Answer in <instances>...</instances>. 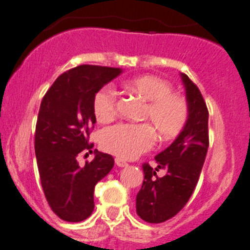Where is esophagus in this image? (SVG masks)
Returning <instances> with one entry per match:
<instances>
[{"label": "esophagus", "mask_w": 250, "mask_h": 250, "mask_svg": "<svg viewBox=\"0 0 250 250\" xmlns=\"http://www.w3.org/2000/svg\"><path fill=\"white\" fill-rule=\"evenodd\" d=\"M115 162H116V165L118 166V167H127V166H128V163L125 162V161H123L122 158H116Z\"/></svg>", "instance_id": "34e87169"}]
</instances>
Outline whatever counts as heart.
Returning <instances> with one entry per match:
<instances>
[{"mask_svg": "<svg viewBox=\"0 0 250 250\" xmlns=\"http://www.w3.org/2000/svg\"><path fill=\"white\" fill-rule=\"evenodd\" d=\"M123 88L147 102L143 118L154 125L149 122L121 123L106 128L100 135L103 150L122 160H133L153 145L157 138L155 129L162 141H172L181 134L188 121L190 107L183 95L173 92L167 80L155 75H140L125 80ZM93 112L100 123L115 120L117 106L112 89L104 88L95 94Z\"/></svg>", "mask_w": 250, "mask_h": 250, "instance_id": "heart-1", "label": "heart"}]
</instances>
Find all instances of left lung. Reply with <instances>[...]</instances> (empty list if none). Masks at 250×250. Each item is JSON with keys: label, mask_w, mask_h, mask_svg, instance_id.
I'll return each instance as SVG.
<instances>
[{"label": "left lung", "mask_w": 250, "mask_h": 250, "mask_svg": "<svg viewBox=\"0 0 250 250\" xmlns=\"http://www.w3.org/2000/svg\"><path fill=\"white\" fill-rule=\"evenodd\" d=\"M190 116L186 127L169 147L155 157L153 169L144 163V181L137 195V214L144 221L160 224L175 216L195 191L209 146L208 109L197 85L181 74ZM165 170L163 177L158 175Z\"/></svg>", "instance_id": "1"}]
</instances>
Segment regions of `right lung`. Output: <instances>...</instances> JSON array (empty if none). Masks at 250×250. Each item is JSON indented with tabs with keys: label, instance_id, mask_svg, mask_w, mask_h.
<instances>
[{
	"label": "right lung",
	"instance_id": "add662e5",
	"mask_svg": "<svg viewBox=\"0 0 250 250\" xmlns=\"http://www.w3.org/2000/svg\"><path fill=\"white\" fill-rule=\"evenodd\" d=\"M121 72L118 67L80 65L60 75L41 102L35 132L37 167L48 204L65 221L78 223L92 214L95 185L113 167L112 156L98 150L84 167L77 156L93 152L95 94Z\"/></svg>",
	"mask_w": 250,
	"mask_h": 250
}]
</instances>
